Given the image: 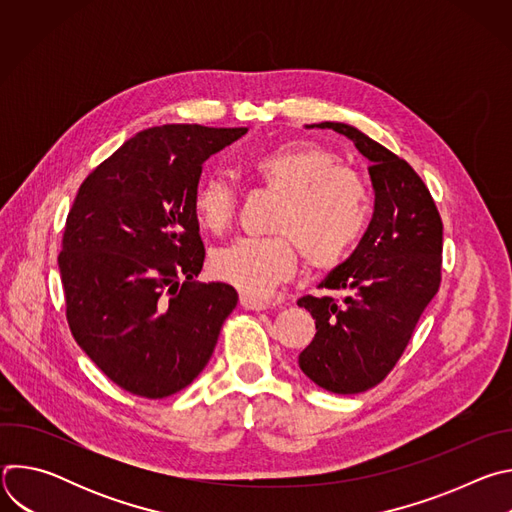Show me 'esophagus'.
Returning a JSON list of instances; mask_svg holds the SVG:
<instances>
[{
    "instance_id": "1",
    "label": "esophagus",
    "mask_w": 512,
    "mask_h": 512,
    "mask_svg": "<svg viewBox=\"0 0 512 512\" xmlns=\"http://www.w3.org/2000/svg\"><path fill=\"white\" fill-rule=\"evenodd\" d=\"M241 306H243L245 310H255V312H261V310L271 308V304H269V302L255 300V298H249V296H243V298H241Z\"/></svg>"
}]
</instances>
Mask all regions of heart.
I'll list each match as a JSON object with an SVG mask.
<instances>
[{"label": "heart", "instance_id": "b5f03b06", "mask_svg": "<svg viewBox=\"0 0 512 512\" xmlns=\"http://www.w3.org/2000/svg\"><path fill=\"white\" fill-rule=\"evenodd\" d=\"M263 188L279 194L271 231L263 239H237L210 257L214 279L249 298H261L298 269L301 247L310 269L340 265L371 225V194L360 174L336 162L318 143L298 141L257 152L243 162ZM202 231L221 235L237 214V194L223 178H204L192 194Z\"/></svg>", "mask_w": 512, "mask_h": 512}]
</instances>
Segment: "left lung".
Wrapping results in <instances>:
<instances>
[{
  "label": "left lung",
  "mask_w": 512,
  "mask_h": 512,
  "mask_svg": "<svg viewBox=\"0 0 512 512\" xmlns=\"http://www.w3.org/2000/svg\"><path fill=\"white\" fill-rule=\"evenodd\" d=\"M371 162L375 214L354 253L322 283L330 296L298 300L316 320L300 369L318 387L356 395L395 369L442 283L444 225L419 174L352 125L324 121Z\"/></svg>",
  "instance_id": "1"
}]
</instances>
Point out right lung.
<instances>
[{
    "label": "right lung",
    "instance_id": "obj_1",
    "mask_svg": "<svg viewBox=\"0 0 512 512\" xmlns=\"http://www.w3.org/2000/svg\"><path fill=\"white\" fill-rule=\"evenodd\" d=\"M247 127L162 125L101 162L72 202L58 255L66 322L123 391L166 399L210 360L239 296L196 283L204 243L192 214L202 164Z\"/></svg>",
    "mask_w": 512,
    "mask_h": 512
}]
</instances>
